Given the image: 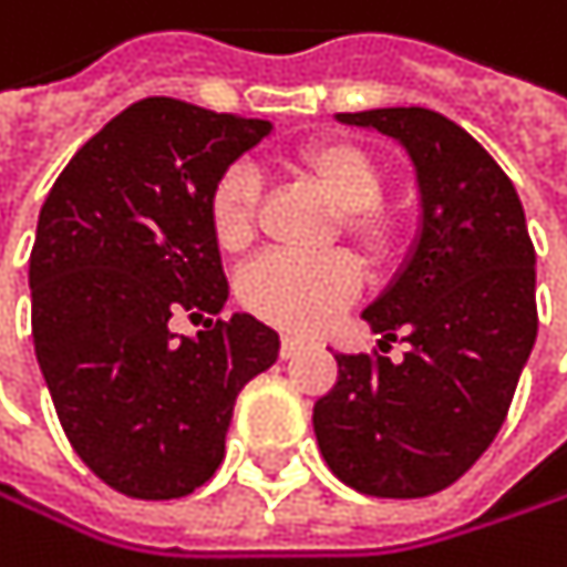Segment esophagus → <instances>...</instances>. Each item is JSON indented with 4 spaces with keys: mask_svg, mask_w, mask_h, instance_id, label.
Segmentation results:
<instances>
[{
    "mask_svg": "<svg viewBox=\"0 0 567 567\" xmlns=\"http://www.w3.org/2000/svg\"><path fill=\"white\" fill-rule=\"evenodd\" d=\"M312 342L309 339H299V336H281V349H278V355L281 359H296L299 352H306Z\"/></svg>",
    "mask_w": 567,
    "mask_h": 567,
    "instance_id": "1",
    "label": "esophagus"
}]
</instances>
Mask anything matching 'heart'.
<instances>
[{
    "instance_id": "heart-1",
    "label": "heart",
    "mask_w": 567,
    "mask_h": 567,
    "mask_svg": "<svg viewBox=\"0 0 567 567\" xmlns=\"http://www.w3.org/2000/svg\"><path fill=\"white\" fill-rule=\"evenodd\" d=\"M296 175L312 182L339 212L342 231L369 255L389 258L402 241V215L382 205L385 168L359 142L319 138L292 155ZM258 182L248 168L221 172L208 192V221L225 251H241L255 235ZM359 292V268L349 255H261L238 278L241 306L289 332L326 329Z\"/></svg>"
}]
</instances>
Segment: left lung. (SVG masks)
I'll list each match as a JSON object with an SVG mask.
<instances>
[{
  "label": "left lung",
  "mask_w": 567,
  "mask_h": 567,
  "mask_svg": "<svg viewBox=\"0 0 567 567\" xmlns=\"http://www.w3.org/2000/svg\"><path fill=\"white\" fill-rule=\"evenodd\" d=\"M405 145L422 231L392 286L362 312L379 349L402 332V362L336 355L316 402L326 465L375 498H425L458 482L495 442L538 336L535 245L502 165L432 109L342 112Z\"/></svg>",
  "instance_id": "obj_1"
}]
</instances>
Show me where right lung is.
<instances>
[{
	"label": "right lung",
	"instance_id": "add662e5",
	"mask_svg": "<svg viewBox=\"0 0 567 567\" xmlns=\"http://www.w3.org/2000/svg\"><path fill=\"white\" fill-rule=\"evenodd\" d=\"M271 125L152 95L95 132L55 178L29 255L32 342L75 455L115 492L192 495L225 458L245 382L278 359L255 316L228 299L208 221L215 178Z\"/></svg>",
	"mask_w": 567,
	"mask_h": 567
}]
</instances>
